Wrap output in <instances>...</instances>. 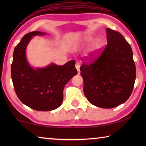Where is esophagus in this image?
Listing matches in <instances>:
<instances>
[{
    "label": "esophagus",
    "instance_id": "obj_1",
    "mask_svg": "<svg viewBox=\"0 0 146 146\" xmlns=\"http://www.w3.org/2000/svg\"><path fill=\"white\" fill-rule=\"evenodd\" d=\"M75 68L76 70H77L78 73H80V64H79L78 62H76L75 64Z\"/></svg>",
    "mask_w": 146,
    "mask_h": 146
}]
</instances>
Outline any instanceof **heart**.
Wrapping results in <instances>:
<instances>
[{
    "label": "heart",
    "mask_w": 146,
    "mask_h": 146,
    "mask_svg": "<svg viewBox=\"0 0 146 146\" xmlns=\"http://www.w3.org/2000/svg\"><path fill=\"white\" fill-rule=\"evenodd\" d=\"M92 40H93V38L91 37V36L85 38L84 39H83L82 41L79 42L78 43L75 44V46H74V49H78V48H80V46H84L86 44L90 42L91 41H92ZM101 46H102V44H101L100 40H97L94 41L93 43L92 44V46H91V49H90V55H95V54H97L98 51H100Z\"/></svg>",
    "instance_id": "obj_1"
}]
</instances>
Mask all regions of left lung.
Instances as JSON below:
<instances>
[{
  "label": "left lung",
  "instance_id": "1",
  "mask_svg": "<svg viewBox=\"0 0 146 146\" xmlns=\"http://www.w3.org/2000/svg\"><path fill=\"white\" fill-rule=\"evenodd\" d=\"M107 46L93 62L80 66L84 92L89 102L101 108L124 103L131 95L136 67L130 44L119 32L106 29Z\"/></svg>",
  "mask_w": 146,
  "mask_h": 146
}]
</instances>
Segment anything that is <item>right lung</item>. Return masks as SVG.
Masks as SVG:
<instances>
[{
	"label": "right lung",
	"mask_w": 146,
	"mask_h": 146,
	"mask_svg": "<svg viewBox=\"0 0 146 146\" xmlns=\"http://www.w3.org/2000/svg\"><path fill=\"white\" fill-rule=\"evenodd\" d=\"M45 35L32 31L22 38L14 49L11 74L19 100L33 110L48 111L62 104L64 86L77 74V70L75 60L63 66L52 63L45 68L31 67L26 55L27 46L33 36Z\"/></svg>",
	"instance_id": "right-lung-1"
}]
</instances>
